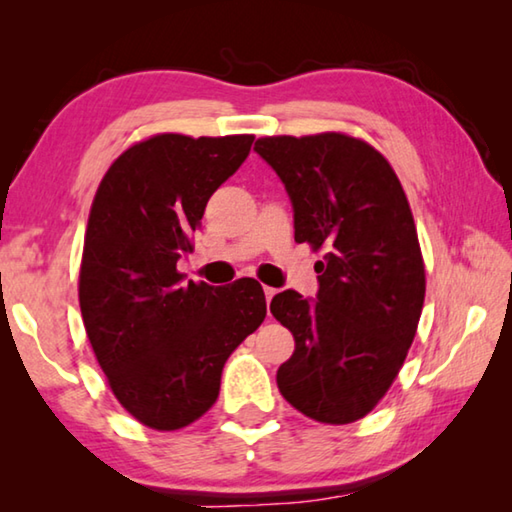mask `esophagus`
<instances>
[{"mask_svg": "<svg viewBox=\"0 0 512 512\" xmlns=\"http://www.w3.org/2000/svg\"><path fill=\"white\" fill-rule=\"evenodd\" d=\"M275 293H277V289H273V287H264V296H266V302H268V305H271V300H273Z\"/></svg>", "mask_w": 512, "mask_h": 512, "instance_id": "34e87169", "label": "esophagus"}]
</instances>
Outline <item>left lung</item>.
Segmentation results:
<instances>
[{
    "instance_id": "obj_1",
    "label": "left lung",
    "mask_w": 512,
    "mask_h": 512,
    "mask_svg": "<svg viewBox=\"0 0 512 512\" xmlns=\"http://www.w3.org/2000/svg\"><path fill=\"white\" fill-rule=\"evenodd\" d=\"M255 151L287 189L298 244L325 250L318 293H277L296 339L277 388L307 418L348 424L400 372L424 302V264L404 189L370 144L341 133L262 137Z\"/></svg>"
}]
</instances>
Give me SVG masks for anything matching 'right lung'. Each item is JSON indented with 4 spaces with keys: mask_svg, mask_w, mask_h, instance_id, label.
<instances>
[{
    "mask_svg": "<svg viewBox=\"0 0 512 512\" xmlns=\"http://www.w3.org/2000/svg\"><path fill=\"white\" fill-rule=\"evenodd\" d=\"M253 135H155L112 162L94 196L79 300L119 404L158 431L187 427L219 397L232 350L266 318L253 277L185 282L205 205L248 158Z\"/></svg>",
    "mask_w": 512,
    "mask_h": 512,
    "instance_id": "right-lung-1",
    "label": "right lung"
}]
</instances>
